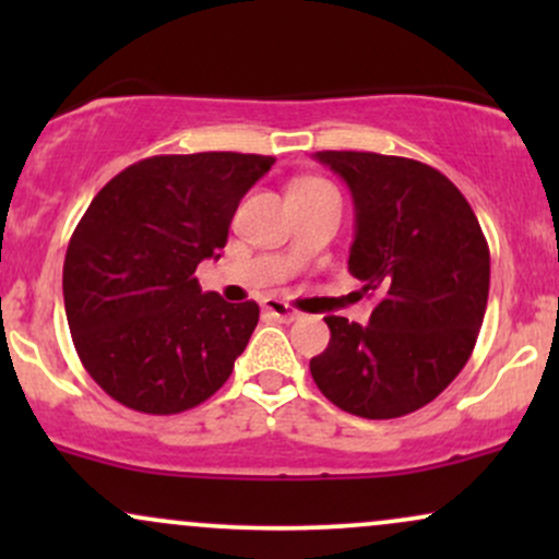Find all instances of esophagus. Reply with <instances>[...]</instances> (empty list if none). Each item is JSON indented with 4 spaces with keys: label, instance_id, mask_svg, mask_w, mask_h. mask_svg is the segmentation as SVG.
Returning <instances> with one entry per match:
<instances>
[{
    "label": "esophagus",
    "instance_id": "1",
    "mask_svg": "<svg viewBox=\"0 0 559 559\" xmlns=\"http://www.w3.org/2000/svg\"><path fill=\"white\" fill-rule=\"evenodd\" d=\"M262 310L267 312V316L281 320V323H294V320H299L301 316L294 307H288L286 301L281 299H265V305H262Z\"/></svg>",
    "mask_w": 559,
    "mask_h": 559
}]
</instances>
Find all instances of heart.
I'll use <instances>...</instances> for the list:
<instances>
[{"label":"heart","instance_id":"heart-1","mask_svg":"<svg viewBox=\"0 0 559 559\" xmlns=\"http://www.w3.org/2000/svg\"><path fill=\"white\" fill-rule=\"evenodd\" d=\"M316 189H331V183H325L323 178H299L292 183V191H316Z\"/></svg>","mask_w":559,"mask_h":559}]
</instances>
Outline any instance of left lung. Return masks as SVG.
Instances as JSON below:
<instances>
[{
	"mask_svg": "<svg viewBox=\"0 0 559 559\" xmlns=\"http://www.w3.org/2000/svg\"><path fill=\"white\" fill-rule=\"evenodd\" d=\"M349 186V273L378 297L370 323L329 316L310 373L344 413L389 420L433 402L465 368L489 299V243L444 173L376 152H316Z\"/></svg>",
	"mask_w": 559,
	"mask_h": 559,
	"instance_id": "obj_1",
	"label": "left lung"
}]
</instances>
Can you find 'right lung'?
<instances>
[{
	"label": "right lung",
	"instance_id": "1",
	"mask_svg": "<svg viewBox=\"0 0 559 559\" xmlns=\"http://www.w3.org/2000/svg\"><path fill=\"white\" fill-rule=\"evenodd\" d=\"M273 163L239 152L146 157L88 204L62 294L83 368L115 402L176 415L228 381L260 307L204 294L194 271L221 258L241 197Z\"/></svg>",
	"mask_w": 559,
	"mask_h": 559
}]
</instances>
